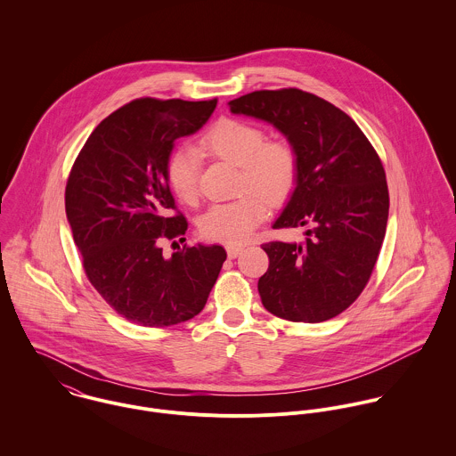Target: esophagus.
<instances>
[{"label": "esophagus", "mask_w": 456, "mask_h": 456, "mask_svg": "<svg viewBox=\"0 0 456 456\" xmlns=\"http://www.w3.org/2000/svg\"><path fill=\"white\" fill-rule=\"evenodd\" d=\"M242 251H244V246H228V248H226V253H228V258H230V260L237 258Z\"/></svg>", "instance_id": "1"}]
</instances>
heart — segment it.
Segmentation results:
<instances>
[{
    "mask_svg": "<svg viewBox=\"0 0 456 456\" xmlns=\"http://www.w3.org/2000/svg\"><path fill=\"white\" fill-rule=\"evenodd\" d=\"M201 149L240 167L242 195L212 205L200 217V233L216 242L242 244L266 217V203H281L295 186L298 159L295 149L282 140H265V133L246 121L224 118L201 136ZM170 190L184 203L198 198V158L190 147L177 149L167 161Z\"/></svg>",
    "mask_w": 456,
    "mask_h": 456,
    "instance_id": "b5f03b06",
    "label": "heart"
}]
</instances>
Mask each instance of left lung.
<instances>
[{"mask_svg": "<svg viewBox=\"0 0 456 456\" xmlns=\"http://www.w3.org/2000/svg\"><path fill=\"white\" fill-rule=\"evenodd\" d=\"M228 105L282 133L298 159L273 228L309 230L304 242L261 246L270 260L258 281L263 307L288 322L335 318L367 286L385 240L390 195L378 152L347 114L300 89L255 91Z\"/></svg>", "mask_w": 456, "mask_h": 456, "instance_id": "8db88e82", "label": "left lung"}]
</instances>
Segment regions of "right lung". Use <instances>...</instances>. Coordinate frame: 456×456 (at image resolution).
Masks as SVG:
<instances>
[{"label":"right lung","instance_id":"add662e5","mask_svg":"<svg viewBox=\"0 0 456 456\" xmlns=\"http://www.w3.org/2000/svg\"><path fill=\"white\" fill-rule=\"evenodd\" d=\"M217 100L140 98L89 134L66 184V217L87 279L123 318L172 326L201 313L226 260L221 246L183 248L165 258L161 242L188 221L167 181L174 142L193 134ZM186 240V239H184Z\"/></svg>","mask_w":456,"mask_h":456}]
</instances>
